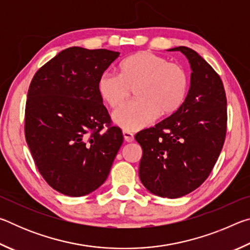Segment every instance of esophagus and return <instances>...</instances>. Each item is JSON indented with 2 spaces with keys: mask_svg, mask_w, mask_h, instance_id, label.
Listing matches in <instances>:
<instances>
[{
  "mask_svg": "<svg viewBox=\"0 0 250 250\" xmlns=\"http://www.w3.org/2000/svg\"><path fill=\"white\" fill-rule=\"evenodd\" d=\"M124 138L125 142H132L134 140L133 133H131L130 131H126V130H124Z\"/></svg>",
  "mask_w": 250,
  "mask_h": 250,
  "instance_id": "34e87169",
  "label": "esophagus"
}]
</instances>
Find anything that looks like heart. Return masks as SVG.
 Listing matches in <instances>:
<instances>
[{
    "mask_svg": "<svg viewBox=\"0 0 250 250\" xmlns=\"http://www.w3.org/2000/svg\"><path fill=\"white\" fill-rule=\"evenodd\" d=\"M188 74L183 66L151 52H139L125 58L120 73L104 71L98 90L109 107L119 108L134 88L137 99L113 113L112 119L125 130H138L152 124L159 115H171L184 103Z\"/></svg>",
    "mask_w": 250,
    "mask_h": 250,
    "instance_id": "b5f03b06",
    "label": "heart"
}]
</instances>
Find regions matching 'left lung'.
Instances as JSON below:
<instances>
[{
	"mask_svg": "<svg viewBox=\"0 0 250 250\" xmlns=\"http://www.w3.org/2000/svg\"><path fill=\"white\" fill-rule=\"evenodd\" d=\"M191 66V84L181 107L134 139L142 147L139 176L147 191L184 196L208 177L225 141L227 100L222 79L195 50L179 46Z\"/></svg>",
	"mask_w": 250,
	"mask_h": 250,
	"instance_id": "obj_1",
	"label": "left lung"
}]
</instances>
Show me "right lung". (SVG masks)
Returning a JSON list of instances; mask_svg holds the SVG:
<instances>
[{
    "mask_svg": "<svg viewBox=\"0 0 250 250\" xmlns=\"http://www.w3.org/2000/svg\"><path fill=\"white\" fill-rule=\"evenodd\" d=\"M119 55L69 47L37 70L29 84L27 146L44 180L64 195L83 196L103 185L124 142L98 90L100 76Z\"/></svg>",
    "mask_w": 250,
    "mask_h": 250,
    "instance_id": "add662e5",
    "label": "right lung"
}]
</instances>
